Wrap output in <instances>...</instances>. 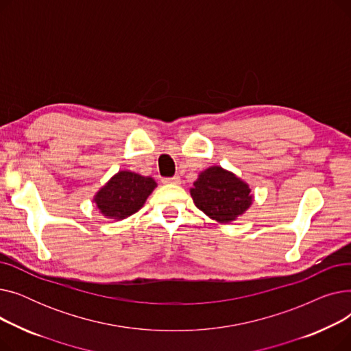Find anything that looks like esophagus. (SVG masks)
Wrapping results in <instances>:
<instances>
[{
	"label": "esophagus",
	"mask_w": 351,
	"mask_h": 351,
	"mask_svg": "<svg viewBox=\"0 0 351 351\" xmlns=\"http://www.w3.org/2000/svg\"><path fill=\"white\" fill-rule=\"evenodd\" d=\"M162 182L166 183V185H179V183H180V178H179V176L165 178V179H162Z\"/></svg>",
	"instance_id": "obj_1"
}]
</instances>
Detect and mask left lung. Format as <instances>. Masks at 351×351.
Listing matches in <instances>:
<instances>
[{"label":"left lung","instance_id":"left-lung-1","mask_svg":"<svg viewBox=\"0 0 351 351\" xmlns=\"http://www.w3.org/2000/svg\"><path fill=\"white\" fill-rule=\"evenodd\" d=\"M247 183L222 166H210L200 172L191 188L197 209L219 223H230L253 204Z\"/></svg>","mask_w":351,"mask_h":351}]
</instances>
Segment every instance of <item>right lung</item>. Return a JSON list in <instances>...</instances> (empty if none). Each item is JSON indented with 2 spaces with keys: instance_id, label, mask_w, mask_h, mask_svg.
<instances>
[{
  "instance_id": "1",
  "label": "right lung",
  "mask_w": 351,
  "mask_h": 351,
  "mask_svg": "<svg viewBox=\"0 0 351 351\" xmlns=\"http://www.w3.org/2000/svg\"><path fill=\"white\" fill-rule=\"evenodd\" d=\"M158 183L151 176L119 171L95 193L92 202L108 219L122 220L136 213Z\"/></svg>"
}]
</instances>
